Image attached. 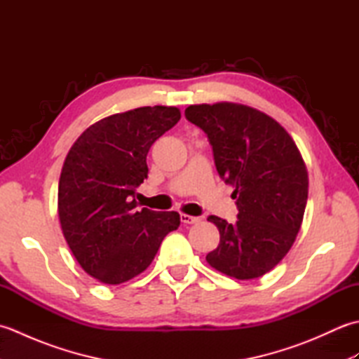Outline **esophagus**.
Listing matches in <instances>:
<instances>
[{
	"label": "esophagus",
	"mask_w": 359,
	"mask_h": 359,
	"mask_svg": "<svg viewBox=\"0 0 359 359\" xmlns=\"http://www.w3.org/2000/svg\"><path fill=\"white\" fill-rule=\"evenodd\" d=\"M180 220L185 225H191V224L199 222V217H194V216H189V215H180Z\"/></svg>",
	"instance_id": "34e87169"
}]
</instances>
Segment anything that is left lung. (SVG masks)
I'll return each mask as SVG.
<instances>
[{"label": "left lung", "mask_w": 359, "mask_h": 359, "mask_svg": "<svg viewBox=\"0 0 359 359\" xmlns=\"http://www.w3.org/2000/svg\"><path fill=\"white\" fill-rule=\"evenodd\" d=\"M185 117L208 135L216 170L238 205V220L210 216L220 242L207 255L217 271L245 280L264 276L292 248L309 196L299 149L276 120L236 103L191 104Z\"/></svg>", "instance_id": "left-lung-1"}]
</instances>
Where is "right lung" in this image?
Returning a JSON list of instances; mask_svg holds the SVG:
<instances>
[{
  "mask_svg": "<svg viewBox=\"0 0 359 359\" xmlns=\"http://www.w3.org/2000/svg\"><path fill=\"white\" fill-rule=\"evenodd\" d=\"M180 120L174 106H143L89 126L72 144L58 184V217L72 255L90 276L117 285L149 266L175 211H137L135 188L148 177L147 156Z\"/></svg>",
  "mask_w": 359,
  "mask_h": 359,
  "instance_id": "right-lung-1",
  "label": "right lung"
}]
</instances>
